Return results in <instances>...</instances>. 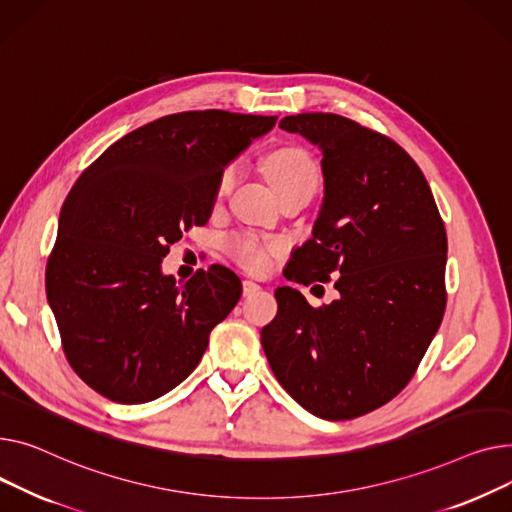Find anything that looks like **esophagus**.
Wrapping results in <instances>:
<instances>
[{"mask_svg": "<svg viewBox=\"0 0 512 512\" xmlns=\"http://www.w3.org/2000/svg\"><path fill=\"white\" fill-rule=\"evenodd\" d=\"M242 287H244V295H252V293L260 291V285H258V283H254V281H244V283H242Z\"/></svg>", "mask_w": 512, "mask_h": 512, "instance_id": "1", "label": "esophagus"}]
</instances>
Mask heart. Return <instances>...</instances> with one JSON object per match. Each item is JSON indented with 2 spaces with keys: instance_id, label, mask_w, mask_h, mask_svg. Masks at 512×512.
<instances>
[{
  "instance_id": "1",
  "label": "heart",
  "mask_w": 512,
  "mask_h": 512,
  "mask_svg": "<svg viewBox=\"0 0 512 512\" xmlns=\"http://www.w3.org/2000/svg\"><path fill=\"white\" fill-rule=\"evenodd\" d=\"M237 175V163H231L223 169L217 182L219 196L227 194L233 188V184L237 182ZM266 175L281 196L297 190H316L318 186V165L314 157L302 146H285L275 150V153H270L266 159ZM275 250L277 248L273 244H262L252 235H239L231 244L233 258L250 270H262L268 264L270 254Z\"/></svg>"
}]
</instances>
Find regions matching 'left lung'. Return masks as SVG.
Listing matches in <instances>:
<instances>
[{"label": "left lung", "mask_w": 512, "mask_h": 512, "mask_svg": "<svg viewBox=\"0 0 512 512\" xmlns=\"http://www.w3.org/2000/svg\"><path fill=\"white\" fill-rule=\"evenodd\" d=\"M279 128L322 153L324 202L285 279L337 277L339 299L314 308L279 287L260 333L287 393L322 419H353L413 378L446 308V229L422 169L388 136L335 113L287 115Z\"/></svg>", "instance_id": "1"}]
</instances>
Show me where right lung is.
I'll return each instance as SVG.
<instances>
[{
    "mask_svg": "<svg viewBox=\"0 0 512 512\" xmlns=\"http://www.w3.org/2000/svg\"><path fill=\"white\" fill-rule=\"evenodd\" d=\"M275 124V115L223 109L165 115L113 142L76 179L45 289L68 364L99 395L153 401L198 366L242 283L213 264L177 285L161 262L208 221L227 163Z\"/></svg>",
    "mask_w": 512,
    "mask_h": 512,
    "instance_id": "obj_1",
    "label": "right lung"
}]
</instances>
